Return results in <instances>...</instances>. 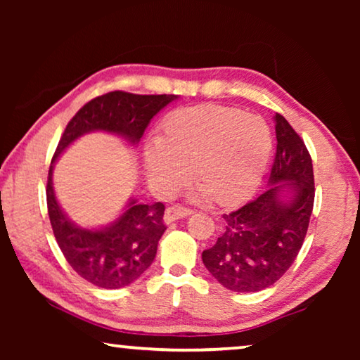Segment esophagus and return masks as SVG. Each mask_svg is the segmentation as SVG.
<instances>
[{
  "mask_svg": "<svg viewBox=\"0 0 360 360\" xmlns=\"http://www.w3.org/2000/svg\"><path fill=\"white\" fill-rule=\"evenodd\" d=\"M191 214H192V210L184 208V206H169V208L165 211V217H163V221H165V224H172L174 221H178V219L187 217Z\"/></svg>",
  "mask_w": 360,
  "mask_h": 360,
  "instance_id": "obj_1",
  "label": "esophagus"
}]
</instances>
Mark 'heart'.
<instances>
[{
    "instance_id": "b5f03b06",
    "label": "heart",
    "mask_w": 360,
    "mask_h": 360,
    "mask_svg": "<svg viewBox=\"0 0 360 360\" xmlns=\"http://www.w3.org/2000/svg\"><path fill=\"white\" fill-rule=\"evenodd\" d=\"M273 150L266 122L241 109L198 105L178 109L163 124V136L149 139L144 162L160 191L181 186L195 167L198 195L216 203H240L257 191Z\"/></svg>"
}]
</instances>
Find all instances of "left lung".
I'll use <instances>...</instances> for the list:
<instances>
[{
    "instance_id": "1",
    "label": "left lung",
    "mask_w": 360,
    "mask_h": 360,
    "mask_svg": "<svg viewBox=\"0 0 360 360\" xmlns=\"http://www.w3.org/2000/svg\"><path fill=\"white\" fill-rule=\"evenodd\" d=\"M276 155L266 191L230 214L203 264L224 288L259 292L294 264L314 203L313 162L307 146L281 114H275Z\"/></svg>"
}]
</instances>
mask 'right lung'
Here are the masks:
<instances>
[{
  "label": "right lung",
  "instance_id": "right-lung-1",
  "mask_svg": "<svg viewBox=\"0 0 360 360\" xmlns=\"http://www.w3.org/2000/svg\"><path fill=\"white\" fill-rule=\"evenodd\" d=\"M176 95H135L109 92L96 96L76 112L66 125L53 154L47 179V210L60 249L79 276L103 289H120L148 270L155 259L158 240L167 230L165 205L138 203L130 198L114 222L100 229H84L65 214L53 192V163L70 146L87 133L106 131L136 146L150 119Z\"/></svg>",
  "mask_w": 360,
  "mask_h": 360
}]
</instances>
